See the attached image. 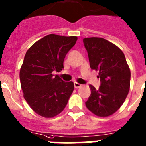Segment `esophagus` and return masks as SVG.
Instances as JSON below:
<instances>
[{"label": "esophagus", "instance_id": "34e87169", "mask_svg": "<svg viewBox=\"0 0 146 146\" xmlns=\"http://www.w3.org/2000/svg\"><path fill=\"white\" fill-rule=\"evenodd\" d=\"M74 87H75L76 89H78V88H80V86H82L81 84H79V83H77V82H74Z\"/></svg>", "mask_w": 146, "mask_h": 146}]
</instances>
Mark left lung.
Instances as JSON below:
<instances>
[{
    "mask_svg": "<svg viewBox=\"0 0 146 146\" xmlns=\"http://www.w3.org/2000/svg\"><path fill=\"white\" fill-rule=\"evenodd\" d=\"M90 68L98 71L101 86L90 85L91 95L86 102L87 109L99 117H108L120 108L130 90L131 71L125 54L119 48L103 38L83 39Z\"/></svg>",
    "mask_w": 146,
    "mask_h": 146,
    "instance_id": "obj_1",
    "label": "left lung"
}]
</instances>
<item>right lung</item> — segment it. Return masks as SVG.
Listing matches in <instances>:
<instances>
[{"instance_id": "obj_1", "label": "right lung", "mask_w": 146, "mask_h": 146, "mask_svg": "<svg viewBox=\"0 0 146 146\" xmlns=\"http://www.w3.org/2000/svg\"><path fill=\"white\" fill-rule=\"evenodd\" d=\"M77 36L49 34L27 50L20 69V82L24 98L31 109L44 118L60 114L74 90V83L65 82L54 72L63 68L68 50Z\"/></svg>"}]
</instances>
